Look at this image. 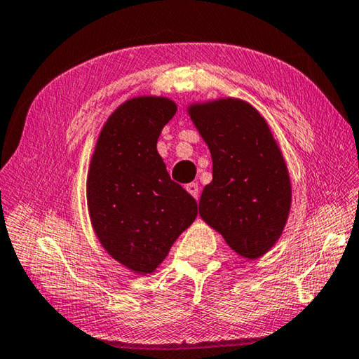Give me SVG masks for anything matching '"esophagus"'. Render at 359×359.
<instances>
[{
	"label": "esophagus",
	"instance_id": "esophagus-1",
	"mask_svg": "<svg viewBox=\"0 0 359 359\" xmlns=\"http://www.w3.org/2000/svg\"><path fill=\"white\" fill-rule=\"evenodd\" d=\"M185 190L190 193L193 198L198 199V196H199V187H198V184H194V182H191V184H187L185 185Z\"/></svg>",
	"mask_w": 359,
	"mask_h": 359
}]
</instances>
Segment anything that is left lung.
<instances>
[{
	"label": "left lung",
	"instance_id": "1",
	"mask_svg": "<svg viewBox=\"0 0 359 359\" xmlns=\"http://www.w3.org/2000/svg\"><path fill=\"white\" fill-rule=\"evenodd\" d=\"M187 111L212 156L199 215L239 257H263L280 239L291 208L288 168L269 125L238 98L194 102Z\"/></svg>",
	"mask_w": 359,
	"mask_h": 359
}]
</instances>
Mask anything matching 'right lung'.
<instances>
[{
    "instance_id": "obj_1",
    "label": "right lung",
    "mask_w": 359,
    "mask_h": 359,
    "mask_svg": "<svg viewBox=\"0 0 359 359\" xmlns=\"http://www.w3.org/2000/svg\"><path fill=\"white\" fill-rule=\"evenodd\" d=\"M177 106L165 96L120 104L102 126L90 161L87 204L102 248L136 274H151L198 215L156 150Z\"/></svg>"
}]
</instances>
